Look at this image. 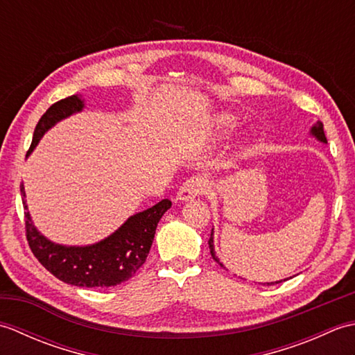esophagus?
Masks as SVG:
<instances>
[{
  "instance_id": "esophagus-1",
  "label": "esophagus",
  "mask_w": 355,
  "mask_h": 355,
  "mask_svg": "<svg viewBox=\"0 0 355 355\" xmlns=\"http://www.w3.org/2000/svg\"><path fill=\"white\" fill-rule=\"evenodd\" d=\"M206 191V180L202 177H192L180 187L177 192V200L178 201H189L197 198L200 193Z\"/></svg>"
}]
</instances>
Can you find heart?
Wrapping results in <instances>:
<instances>
[{
    "label": "heart",
    "mask_w": 355,
    "mask_h": 355,
    "mask_svg": "<svg viewBox=\"0 0 355 355\" xmlns=\"http://www.w3.org/2000/svg\"><path fill=\"white\" fill-rule=\"evenodd\" d=\"M235 125H236V119L232 114H227V112L218 114L214 119V126H215V131L218 134H225V132L232 131L233 128H235Z\"/></svg>",
    "instance_id": "heart-1"
}]
</instances>
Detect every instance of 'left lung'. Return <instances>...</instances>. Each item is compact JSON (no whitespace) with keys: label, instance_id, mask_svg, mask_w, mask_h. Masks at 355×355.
I'll return each mask as SVG.
<instances>
[{"label":"left lung","instance_id":"1","mask_svg":"<svg viewBox=\"0 0 355 355\" xmlns=\"http://www.w3.org/2000/svg\"><path fill=\"white\" fill-rule=\"evenodd\" d=\"M310 135H313L314 139H318L319 141H322V143H328L327 141V137H325V132H323V125H322V122H318L315 125H313L311 126V130H310ZM209 248H210V254H212V258L220 263L221 267H224L223 266V262L220 261V258H218L216 256V253H215V244H214V229H212V233H210V239H209ZM291 279V277H290ZM285 281V279H284ZM282 281H276V282H267L268 285H275V284H281Z\"/></svg>","mask_w":355,"mask_h":355}]
</instances>
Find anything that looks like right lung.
Here are the masks:
<instances>
[{
  "mask_svg": "<svg viewBox=\"0 0 355 355\" xmlns=\"http://www.w3.org/2000/svg\"><path fill=\"white\" fill-rule=\"evenodd\" d=\"M85 103L78 94L53 103L37 122L33 140L27 157L33 153L37 143L50 128L61 120L78 114L84 110ZM21 195L26 198L24 184L19 186ZM26 232L28 245L36 259L47 268L59 281L74 286H101L108 288L131 279L145 263L153 245L158 221L168 209L171 200H162L155 206L143 212L131 215L110 236L89 245H64L53 243L36 229L28 212L26 200Z\"/></svg>",
  "mask_w": 355,
  "mask_h": 355,
  "instance_id": "right-lung-1",
  "label": "right lung"
}]
</instances>
